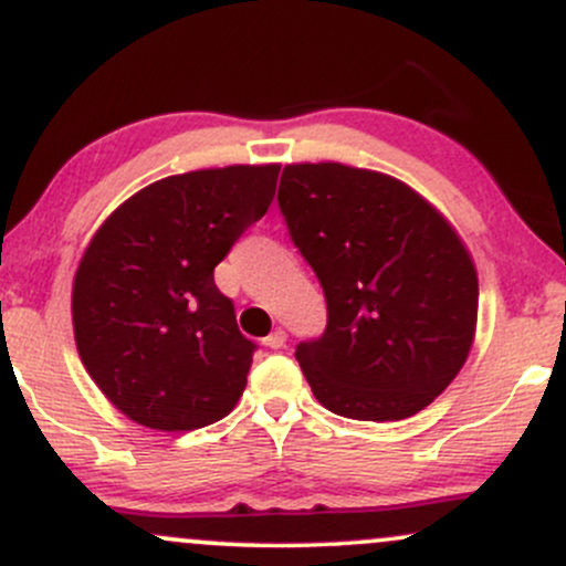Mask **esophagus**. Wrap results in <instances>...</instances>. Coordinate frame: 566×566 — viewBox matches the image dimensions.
Returning <instances> with one entry per match:
<instances>
[{
	"label": "esophagus",
	"mask_w": 566,
	"mask_h": 566,
	"mask_svg": "<svg viewBox=\"0 0 566 566\" xmlns=\"http://www.w3.org/2000/svg\"><path fill=\"white\" fill-rule=\"evenodd\" d=\"M263 343L269 348H284V343H287V333H284V329H274V333L265 337Z\"/></svg>",
	"instance_id": "obj_1"
}]
</instances>
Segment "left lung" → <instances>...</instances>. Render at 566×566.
Masks as SVG:
<instances>
[{"label":"left lung","mask_w":566,"mask_h":566,"mask_svg":"<svg viewBox=\"0 0 566 566\" xmlns=\"http://www.w3.org/2000/svg\"><path fill=\"white\" fill-rule=\"evenodd\" d=\"M279 210L314 269L327 327L295 359L329 412L405 420L465 365L479 282L452 226L401 180L322 161L284 167Z\"/></svg>","instance_id":"1"}]
</instances>
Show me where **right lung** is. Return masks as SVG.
Masks as SVG:
<instances>
[{"instance_id": "add662e5", "label": "right lung", "mask_w": 566, "mask_h": 566, "mask_svg": "<svg viewBox=\"0 0 566 566\" xmlns=\"http://www.w3.org/2000/svg\"><path fill=\"white\" fill-rule=\"evenodd\" d=\"M279 165L157 180L95 233L74 279L82 365L116 409L157 431L226 418L255 343L237 327L216 265L269 210Z\"/></svg>"}]
</instances>
